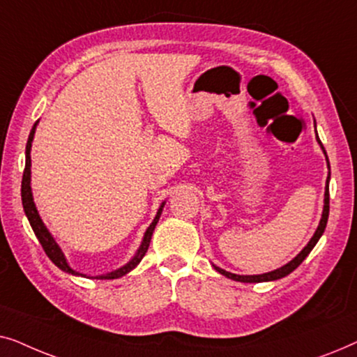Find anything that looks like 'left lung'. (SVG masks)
<instances>
[{
	"instance_id": "obj_1",
	"label": "left lung",
	"mask_w": 357,
	"mask_h": 357,
	"mask_svg": "<svg viewBox=\"0 0 357 357\" xmlns=\"http://www.w3.org/2000/svg\"><path fill=\"white\" fill-rule=\"evenodd\" d=\"M317 141H319L320 148L321 151H324L325 158H326V153H325V148L324 144H321V141L319 139V136H317ZM326 165H328L330 169V162H328V158H326ZM328 213H330V172H328V178H326V183H325V198H324V211H321V219L319 222V227H317V231L314 236H312V238L309 241V243L302 248L299 255H296L294 258L289 263H286L284 266L278 268V270H273L270 273H263V275H236V273H231V271H226L222 270V268H219L216 265L214 266V270H216L218 273H221V275H224L226 278H229V280H234V281H241V282H266V281H276V280H281V278H284L287 275H291L292 271L296 270L297 266L301 265L302 261L305 260V257L309 255V253L312 252V248H314L317 245V242H319V238L324 236L325 232V227H326V221H328Z\"/></svg>"
}]
</instances>
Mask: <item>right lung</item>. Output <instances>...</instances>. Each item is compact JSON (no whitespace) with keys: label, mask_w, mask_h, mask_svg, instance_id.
<instances>
[{"label":"right lung","mask_w":357,"mask_h":357,"mask_svg":"<svg viewBox=\"0 0 357 357\" xmlns=\"http://www.w3.org/2000/svg\"><path fill=\"white\" fill-rule=\"evenodd\" d=\"M37 123L32 126V131L31 135H29V139H27V146H26V169H24V174H22V185H21V197H22V206H24V213H26V216L29 219V222H31V227L33 234H36L38 242H40V245L43 247V250H45L47 257L50 258V260L55 263V265L60 268L61 271H66V273H71V275L75 276H86L82 275V273L73 270V268L68 265V260L65 257V253L58 245L55 238L48 231L45 224H43L40 214H38L37 208H36V203H33V197H32V188H31V148H32V141H33V135H36V128H37ZM164 204L165 202H162L160 204L159 209H158V214H155V218L153 219V222L149 224V227L146 229L144 232V237H143V242H141V245L138 250H136L135 257L131 258V260L123 265L119 270L115 271H110V273H105V275H99V276H91L92 280H116V278H121L125 275H128L131 270H135L136 266L139 265V261L143 260V257L146 255V252H148V247L151 243V237H153V232L155 229V224L159 222V218L160 214H162V209H164Z\"/></svg>","instance_id":"1"}]
</instances>
